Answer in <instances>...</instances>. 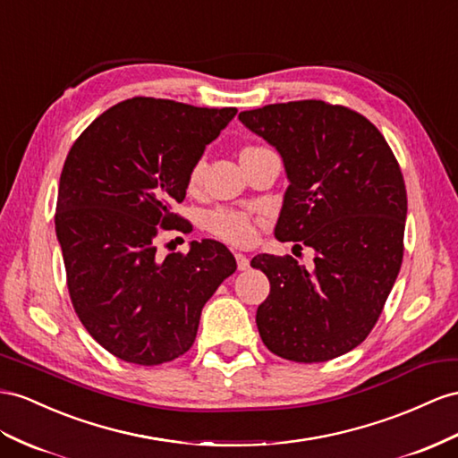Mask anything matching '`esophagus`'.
I'll list each match as a JSON object with an SVG mask.
<instances>
[{"mask_svg":"<svg viewBox=\"0 0 458 458\" xmlns=\"http://www.w3.org/2000/svg\"><path fill=\"white\" fill-rule=\"evenodd\" d=\"M236 263H238V271H248L250 268V259L243 253H236Z\"/></svg>","mask_w":458,"mask_h":458,"instance_id":"1","label":"esophagus"}]
</instances>
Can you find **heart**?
Instances as JSON below:
<instances>
[{"instance_id":"1","label":"heart","mask_w":458,"mask_h":458,"mask_svg":"<svg viewBox=\"0 0 458 458\" xmlns=\"http://www.w3.org/2000/svg\"><path fill=\"white\" fill-rule=\"evenodd\" d=\"M257 148V147H245L243 150ZM205 170V160L199 158L193 168L190 172V185H197L199 180H201ZM205 226L210 233H215L220 240L230 242L233 245H245L253 242L255 238V226H253V218L250 213L240 208H232V207H216L213 210H208L205 216Z\"/></svg>"}]
</instances>
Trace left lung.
<instances>
[{
  "mask_svg": "<svg viewBox=\"0 0 458 458\" xmlns=\"http://www.w3.org/2000/svg\"><path fill=\"white\" fill-rule=\"evenodd\" d=\"M238 117L284 162L290 185L275 236L315 251L313 271L290 255L253 257L251 267L271 283L257 308V329L284 360L343 356L366 341L401 271V166L379 129L338 104H268Z\"/></svg>",
  "mask_w": 458,
  "mask_h": 458,
  "instance_id": "8db88e82",
  "label": "left lung"
}]
</instances>
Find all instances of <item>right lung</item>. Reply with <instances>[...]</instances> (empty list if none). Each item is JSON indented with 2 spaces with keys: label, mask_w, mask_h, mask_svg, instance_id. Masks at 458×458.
I'll return each mask as SVG.
<instances>
[{
  "label": "right lung",
  "mask_w": 458,
  "mask_h": 458,
  "mask_svg": "<svg viewBox=\"0 0 458 458\" xmlns=\"http://www.w3.org/2000/svg\"><path fill=\"white\" fill-rule=\"evenodd\" d=\"M236 112L135 97L100 114L69 150L55 205L69 296L89 335L115 358L158 366L185 354L203 306L236 271L215 240L164 259L155 245L160 230L190 232L172 208Z\"/></svg>",
  "instance_id": "add662e5"
}]
</instances>
